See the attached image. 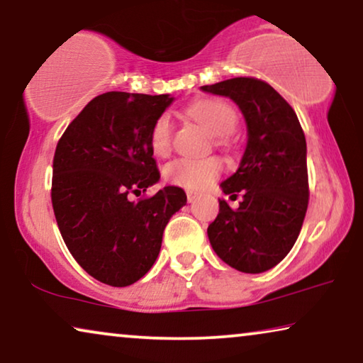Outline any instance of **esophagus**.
Instances as JSON below:
<instances>
[{"label":"esophagus","mask_w":363,"mask_h":363,"mask_svg":"<svg viewBox=\"0 0 363 363\" xmlns=\"http://www.w3.org/2000/svg\"><path fill=\"white\" fill-rule=\"evenodd\" d=\"M199 199V192H194V191H187V200L189 202H196V200Z\"/></svg>","instance_id":"obj_1"}]
</instances>
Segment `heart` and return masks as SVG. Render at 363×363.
Wrapping results in <instances>:
<instances>
[{"mask_svg":"<svg viewBox=\"0 0 363 363\" xmlns=\"http://www.w3.org/2000/svg\"><path fill=\"white\" fill-rule=\"evenodd\" d=\"M187 113L208 130L215 138H225L233 133L238 116L228 102L220 99H205L194 102ZM172 125L167 113L156 118L150 133V145L156 155L164 156L171 148ZM221 171V163L216 158H177L166 166L164 176L176 186L202 191L208 187Z\"/></svg>","mask_w":363,"mask_h":363,"instance_id":"b5f03b06","label":"heart"}]
</instances>
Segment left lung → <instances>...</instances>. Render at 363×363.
<instances>
[{"label":"left lung","mask_w":363,"mask_h":363,"mask_svg":"<svg viewBox=\"0 0 363 363\" xmlns=\"http://www.w3.org/2000/svg\"><path fill=\"white\" fill-rule=\"evenodd\" d=\"M200 89L230 97L247 130L240 166L220 184L225 194L241 192L242 200L238 208L220 200L207 230L210 245L240 272H266L290 252L305 220L310 196L305 133L289 102L261 79L233 78Z\"/></svg>","instance_id":"left-lung-1"}]
</instances>
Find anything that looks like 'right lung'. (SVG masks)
I'll list each match as a JSON object with an SVG mask.
<instances>
[{
	"label": "right lung",
	"mask_w": 363,
	"mask_h": 363,
	"mask_svg": "<svg viewBox=\"0 0 363 363\" xmlns=\"http://www.w3.org/2000/svg\"><path fill=\"white\" fill-rule=\"evenodd\" d=\"M171 94L111 93L94 97L69 123L53 158L52 205L68 251L91 277L132 285L153 266L163 231L186 205L181 187L130 200L160 181L151 127Z\"/></svg>",
	"instance_id": "obj_1"
}]
</instances>
